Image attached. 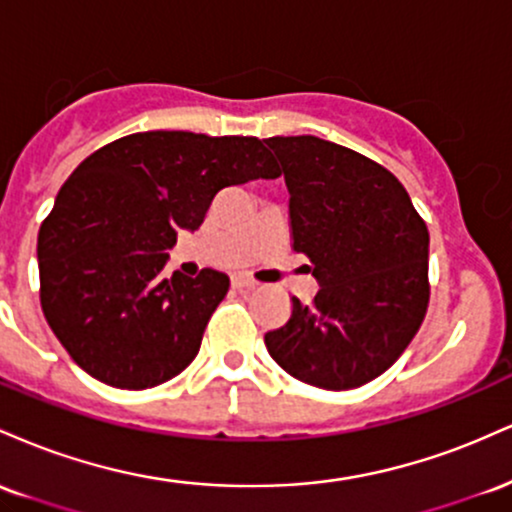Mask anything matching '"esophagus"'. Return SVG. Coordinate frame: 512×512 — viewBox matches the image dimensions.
Listing matches in <instances>:
<instances>
[{"mask_svg": "<svg viewBox=\"0 0 512 512\" xmlns=\"http://www.w3.org/2000/svg\"><path fill=\"white\" fill-rule=\"evenodd\" d=\"M231 284H233V289H238V291H252V289H255V281H252V279H248V276H233V279H231Z\"/></svg>", "mask_w": 512, "mask_h": 512, "instance_id": "34e87169", "label": "esophagus"}]
</instances>
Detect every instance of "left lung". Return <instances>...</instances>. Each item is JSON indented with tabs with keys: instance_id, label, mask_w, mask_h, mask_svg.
<instances>
[{
	"instance_id": "1",
	"label": "left lung",
	"mask_w": 512,
	"mask_h": 512,
	"mask_svg": "<svg viewBox=\"0 0 512 512\" xmlns=\"http://www.w3.org/2000/svg\"><path fill=\"white\" fill-rule=\"evenodd\" d=\"M289 190L293 250L320 284L289 322L264 334L301 383L351 390L385 373L428 308V228L395 175L317 137H269Z\"/></svg>"
}]
</instances>
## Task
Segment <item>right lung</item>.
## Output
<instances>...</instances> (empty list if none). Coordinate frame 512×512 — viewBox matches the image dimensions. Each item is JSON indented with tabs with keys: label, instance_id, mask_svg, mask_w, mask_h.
I'll use <instances>...</instances> for the list:
<instances>
[{
	"label": "right lung",
	"instance_id": "add662e5",
	"mask_svg": "<svg viewBox=\"0 0 512 512\" xmlns=\"http://www.w3.org/2000/svg\"><path fill=\"white\" fill-rule=\"evenodd\" d=\"M279 175L257 137L195 132L129 134L79 163L38 233L40 303L76 366L120 390L190 366L231 279H166L168 250L223 187Z\"/></svg>",
	"mask_w": 512,
	"mask_h": 512
}]
</instances>
